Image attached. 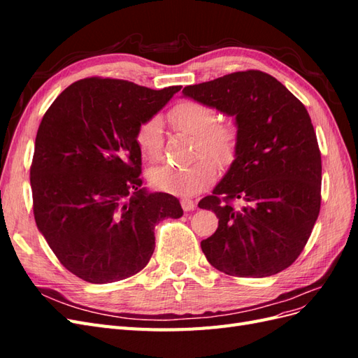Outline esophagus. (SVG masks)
<instances>
[{"label": "esophagus", "mask_w": 358, "mask_h": 358, "mask_svg": "<svg viewBox=\"0 0 358 358\" xmlns=\"http://www.w3.org/2000/svg\"><path fill=\"white\" fill-rule=\"evenodd\" d=\"M180 206H182L183 210L189 212V210H194V208H196V203H194L191 199H182Z\"/></svg>", "instance_id": "1"}]
</instances>
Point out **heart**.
<instances>
[{"instance_id": "1", "label": "heart", "mask_w": 358, "mask_h": 358, "mask_svg": "<svg viewBox=\"0 0 358 358\" xmlns=\"http://www.w3.org/2000/svg\"><path fill=\"white\" fill-rule=\"evenodd\" d=\"M170 122L180 133L196 138L194 157H201L188 166H158L148 173L149 182L157 189L189 197L210 187L218 176V166L233 162L239 146V129L233 122H218V112L210 104L197 100H182L169 112ZM136 145L143 158L155 161L162 149V122L157 116L140 122L136 134ZM205 157H203L202 155Z\"/></svg>"}]
</instances>
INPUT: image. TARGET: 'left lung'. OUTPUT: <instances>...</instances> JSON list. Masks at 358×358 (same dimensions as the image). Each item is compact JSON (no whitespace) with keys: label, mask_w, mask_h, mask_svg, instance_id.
Listing matches in <instances>:
<instances>
[{"label":"left lung","mask_w":358,"mask_h":358,"mask_svg":"<svg viewBox=\"0 0 358 358\" xmlns=\"http://www.w3.org/2000/svg\"><path fill=\"white\" fill-rule=\"evenodd\" d=\"M182 94L236 116L239 129L230 170L199 203L220 220L201 251L230 276L282 272L306 246L321 208V152L306 107L259 70L189 85Z\"/></svg>","instance_id":"left-lung-1"}]
</instances>
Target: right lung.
Here are the masks:
<instances>
[{
    "instance_id": "right-lung-1",
    "label": "right lung",
    "mask_w": 358,
    "mask_h": 358,
    "mask_svg": "<svg viewBox=\"0 0 358 358\" xmlns=\"http://www.w3.org/2000/svg\"><path fill=\"white\" fill-rule=\"evenodd\" d=\"M180 86L128 80L71 83L43 116L29 170L36 224L69 272L91 284L138 273L155 249V225L180 218L176 197L142 188L134 134Z\"/></svg>"
}]
</instances>
